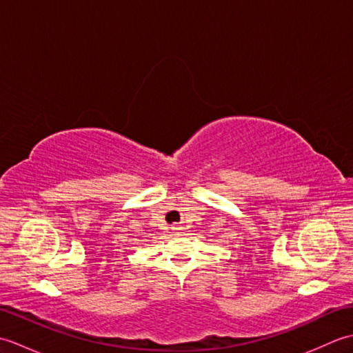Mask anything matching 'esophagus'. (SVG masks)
Masks as SVG:
<instances>
[{"label":"esophagus","mask_w":353,"mask_h":353,"mask_svg":"<svg viewBox=\"0 0 353 353\" xmlns=\"http://www.w3.org/2000/svg\"><path fill=\"white\" fill-rule=\"evenodd\" d=\"M177 229H179V228H172V230H177Z\"/></svg>","instance_id":"1"}]
</instances>
